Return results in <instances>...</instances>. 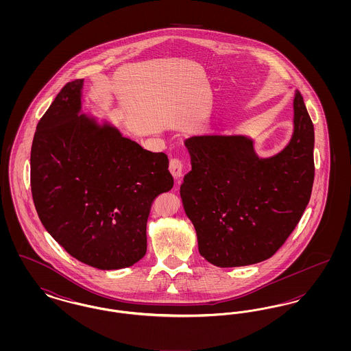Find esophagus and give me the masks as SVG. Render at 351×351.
<instances>
[{"instance_id": "1", "label": "esophagus", "mask_w": 351, "mask_h": 351, "mask_svg": "<svg viewBox=\"0 0 351 351\" xmlns=\"http://www.w3.org/2000/svg\"><path fill=\"white\" fill-rule=\"evenodd\" d=\"M169 172L172 173V176L175 179H182L184 176V172H185V163L182 159L179 158H172L171 162H169Z\"/></svg>"}]
</instances>
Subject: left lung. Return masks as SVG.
I'll list each match as a JSON object with an SVG mask.
<instances>
[{"label": "left lung", "instance_id": "obj_1", "mask_svg": "<svg viewBox=\"0 0 351 351\" xmlns=\"http://www.w3.org/2000/svg\"><path fill=\"white\" fill-rule=\"evenodd\" d=\"M293 109V136L269 159H259L246 136L185 141L192 171L180 195L209 263L239 267L266 261L298 226L315 179V130L300 93Z\"/></svg>", "mask_w": 351, "mask_h": 351}]
</instances>
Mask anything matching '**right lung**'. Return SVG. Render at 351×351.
<instances>
[{
	"instance_id": "add662e5",
	"label": "right lung",
	"mask_w": 351,
	"mask_h": 351,
	"mask_svg": "<svg viewBox=\"0 0 351 351\" xmlns=\"http://www.w3.org/2000/svg\"><path fill=\"white\" fill-rule=\"evenodd\" d=\"M83 79L66 84L39 119L30 158L40 222L69 255L100 269L130 267L147 250L154 200L173 178L165 152L79 116Z\"/></svg>"
}]
</instances>
